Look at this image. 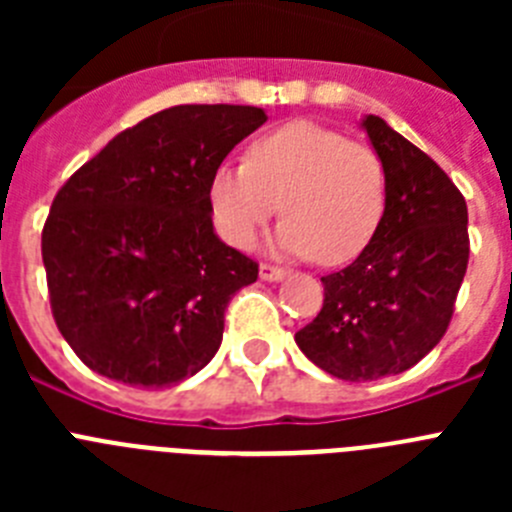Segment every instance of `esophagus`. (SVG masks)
Returning <instances> with one entry per match:
<instances>
[{"instance_id": "obj_1", "label": "esophagus", "mask_w": 512, "mask_h": 512, "mask_svg": "<svg viewBox=\"0 0 512 512\" xmlns=\"http://www.w3.org/2000/svg\"><path fill=\"white\" fill-rule=\"evenodd\" d=\"M259 274L264 282H282V279L287 277V269H282V266H274V264H261Z\"/></svg>"}]
</instances>
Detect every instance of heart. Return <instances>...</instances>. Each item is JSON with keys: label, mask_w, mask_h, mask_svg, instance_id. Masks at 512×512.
<instances>
[{"label": "heart", "mask_w": 512, "mask_h": 512, "mask_svg": "<svg viewBox=\"0 0 512 512\" xmlns=\"http://www.w3.org/2000/svg\"><path fill=\"white\" fill-rule=\"evenodd\" d=\"M282 202L277 248L338 266L356 259L387 207V171L372 146L318 122H287L259 135L243 164L210 179L215 225L235 248H251Z\"/></svg>", "instance_id": "heart-1"}]
</instances>
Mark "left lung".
<instances>
[{
  "label": "left lung",
  "instance_id": "obj_1",
  "mask_svg": "<svg viewBox=\"0 0 512 512\" xmlns=\"http://www.w3.org/2000/svg\"><path fill=\"white\" fill-rule=\"evenodd\" d=\"M387 171V207L369 246L325 274L318 318L295 333L302 354L346 382L408 372L443 338L469 264L467 202L428 153L366 115Z\"/></svg>",
  "mask_w": 512,
  "mask_h": 512
}]
</instances>
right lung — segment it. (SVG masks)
<instances>
[{
  "mask_svg": "<svg viewBox=\"0 0 512 512\" xmlns=\"http://www.w3.org/2000/svg\"><path fill=\"white\" fill-rule=\"evenodd\" d=\"M266 112L179 104L122 130L58 189L43 225L53 320L92 372L171 387L210 364L259 264L212 228L210 179Z\"/></svg>",
  "mask_w": 512,
  "mask_h": 512,
  "instance_id": "right-lung-1",
  "label": "right lung"
}]
</instances>
